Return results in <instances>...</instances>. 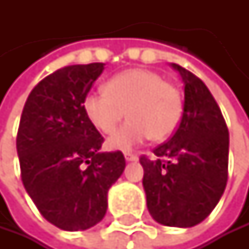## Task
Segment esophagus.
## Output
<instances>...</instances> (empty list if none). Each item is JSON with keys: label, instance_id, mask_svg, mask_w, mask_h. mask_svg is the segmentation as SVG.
<instances>
[{"label": "esophagus", "instance_id": "1", "mask_svg": "<svg viewBox=\"0 0 249 249\" xmlns=\"http://www.w3.org/2000/svg\"><path fill=\"white\" fill-rule=\"evenodd\" d=\"M124 157H125L127 161H137V155L133 154V152H125V154H124Z\"/></svg>", "mask_w": 249, "mask_h": 249}]
</instances>
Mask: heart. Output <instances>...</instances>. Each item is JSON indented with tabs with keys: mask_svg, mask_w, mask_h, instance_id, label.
Instances as JSON below:
<instances>
[{
	"mask_svg": "<svg viewBox=\"0 0 249 249\" xmlns=\"http://www.w3.org/2000/svg\"><path fill=\"white\" fill-rule=\"evenodd\" d=\"M88 121L103 134L116 131L128 115L124 127L109 140V148L131 149L146 139H169L179 127L184 100L173 83L157 71L130 69L112 76L104 83V92H89L83 100Z\"/></svg>",
	"mask_w": 249,
	"mask_h": 249,
	"instance_id": "1",
	"label": "heart"
}]
</instances>
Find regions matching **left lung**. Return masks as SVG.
Segmentation results:
<instances>
[{
    "label": "left lung",
    "instance_id": "left-lung-1",
    "mask_svg": "<svg viewBox=\"0 0 249 249\" xmlns=\"http://www.w3.org/2000/svg\"><path fill=\"white\" fill-rule=\"evenodd\" d=\"M185 85L184 112L154 158L140 157L148 211L157 223L193 227L213 211L229 178V128L206 85L172 64Z\"/></svg>",
    "mask_w": 249,
    "mask_h": 249
}]
</instances>
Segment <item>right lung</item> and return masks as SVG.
I'll use <instances>...</instances> for the list:
<instances>
[{
  "mask_svg": "<svg viewBox=\"0 0 249 249\" xmlns=\"http://www.w3.org/2000/svg\"><path fill=\"white\" fill-rule=\"evenodd\" d=\"M103 70V62H92L46 76L28 95L19 122L23 187L47 221L67 231L101 221L107 191L125 169L121 151L100 152L104 139L83 112Z\"/></svg>",
  "mask_w": 249,
  "mask_h": 249,
  "instance_id": "obj_1",
  "label": "right lung"
}]
</instances>
